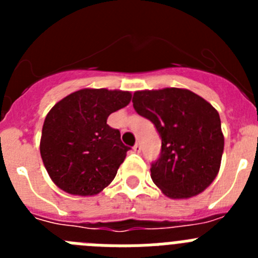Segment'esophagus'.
<instances>
[{
	"mask_svg": "<svg viewBox=\"0 0 258 258\" xmlns=\"http://www.w3.org/2000/svg\"><path fill=\"white\" fill-rule=\"evenodd\" d=\"M133 150H134V152H137V154H140V152H141V145H140V143H137V145H134Z\"/></svg>",
	"mask_w": 258,
	"mask_h": 258,
	"instance_id": "34e87169",
	"label": "esophagus"
}]
</instances>
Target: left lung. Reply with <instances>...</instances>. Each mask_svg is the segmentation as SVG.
<instances>
[{
  "instance_id": "8db88e82",
  "label": "left lung",
  "mask_w": 258,
  "mask_h": 258,
  "mask_svg": "<svg viewBox=\"0 0 258 258\" xmlns=\"http://www.w3.org/2000/svg\"><path fill=\"white\" fill-rule=\"evenodd\" d=\"M138 115L154 122L161 137L160 156L151 178L170 199L199 195L220 172L225 138L217 109L187 89L138 90Z\"/></svg>"
}]
</instances>
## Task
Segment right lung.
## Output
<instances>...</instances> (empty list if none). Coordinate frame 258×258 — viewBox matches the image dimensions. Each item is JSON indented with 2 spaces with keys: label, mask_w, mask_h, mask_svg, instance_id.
<instances>
[{
  "label": "right lung",
  "mask_w": 258,
  "mask_h": 258,
  "mask_svg": "<svg viewBox=\"0 0 258 258\" xmlns=\"http://www.w3.org/2000/svg\"><path fill=\"white\" fill-rule=\"evenodd\" d=\"M131 92L81 89L64 97L45 117L40 152L50 178L60 190L79 197L101 192L115 178L131 147L107 124L124 108Z\"/></svg>",
  "instance_id": "right-lung-1"
}]
</instances>
